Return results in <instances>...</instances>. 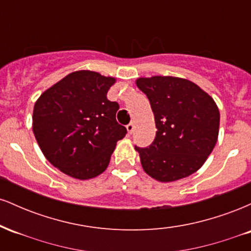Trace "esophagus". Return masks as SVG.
<instances>
[{
  "label": "esophagus",
  "instance_id": "obj_1",
  "mask_svg": "<svg viewBox=\"0 0 251 251\" xmlns=\"http://www.w3.org/2000/svg\"><path fill=\"white\" fill-rule=\"evenodd\" d=\"M126 128H127V132L129 134H132L133 133V131H134V123H129L127 126H126Z\"/></svg>",
  "mask_w": 251,
  "mask_h": 251
}]
</instances>
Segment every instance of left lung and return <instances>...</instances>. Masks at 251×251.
Masks as SVG:
<instances>
[{
	"label": "left lung",
	"instance_id": "obj_1",
	"mask_svg": "<svg viewBox=\"0 0 251 251\" xmlns=\"http://www.w3.org/2000/svg\"><path fill=\"white\" fill-rule=\"evenodd\" d=\"M135 83L149 98L157 127L151 145L135 146L144 171L164 183L195 174L217 143L220 111L214 99L181 77H139Z\"/></svg>",
	"mask_w": 251,
	"mask_h": 251
}]
</instances>
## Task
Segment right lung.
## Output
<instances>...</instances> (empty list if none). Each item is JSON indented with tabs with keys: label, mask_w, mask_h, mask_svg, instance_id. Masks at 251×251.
Returning a JSON list of instances; mask_svg holds the SVG:
<instances>
[{
	"label": "right lung",
	"mask_w": 251,
	"mask_h": 251,
	"mask_svg": "<svg viewBox=\"0 0 251 251\" xmlns=\"http://www.w3.org/2000/svg\"><path fill=\"white\" fill-rule=\"evenodd\" d=\"M114 82V77L97 72H73L35 102L36 142L48 162L63 174L81 180L102 174L117 142L127 133L117 123L119 105L107 99Z\"/></svg>",
	"instance_id": "1"
}]
</instances>
